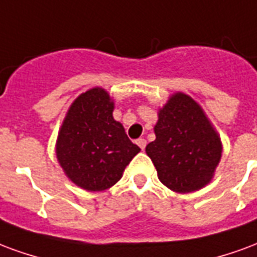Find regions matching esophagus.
I'll return each mask as SVG.
<instances>
[{"label": "esophagus", "mask_w": 257, "mask_h": 257, "mask_svg": "<svg viewBox=\"0 0 257 257\" xmlns=\"http://www.w3.org/2000/svg\"><path fill=\"white\" fill-rule=\"evenodd\" d=\"M137 145L141 148V151H144V149H145V147H147V140H144V138H140V140L137 141Z\"/></svg>", "instance_id": "obj_1"}]
</instances>
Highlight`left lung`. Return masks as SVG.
Wrapping results in <instances>:
<instances>
[{
    "label": "left lung",
    "mask_w": 257,
    "mask_h": 257,
    "mask_svg": "<svg viewBox=\"0 0 257 257\" xmlns=\"http://www.w3.org/2000/svg\"><path fill=\"white\" fill-rule=\"evenodd\" d=\"M156 140L145 151L160 182L175 193H192L212 181L222 141L204 109L182 91L170 95L157 112Z\"/></svg>",
    "instance_id": "left-lung-1"
}]
</instances>
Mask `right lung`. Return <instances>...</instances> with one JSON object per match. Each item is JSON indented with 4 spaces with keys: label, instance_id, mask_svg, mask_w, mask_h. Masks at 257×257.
I'll use <instances>...</instances> for the list:
<instances>
[{
    "label": "right lung",
    "instance_id": "right-lung-1",
    "mask_svg": "<svg viewBox=\"0 0 257 257\" xmlns=\"http://www.w3.org/2000/svg\"><path fill=\"white\" fill-rule=\"evenodd\" d=\"M115 102L102 87H91L69 105L56 141V157L71 182L87 192L112 188L140 148L113 119Z\"/></svg>",
    "mask_w": 257,
    "mask_h": 257
}]
</instances>
